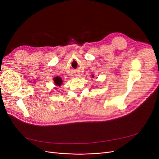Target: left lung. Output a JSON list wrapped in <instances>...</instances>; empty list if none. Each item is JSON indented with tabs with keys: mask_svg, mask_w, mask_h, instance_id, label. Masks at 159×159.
<instances>
[{
	"mask_svg": "<svg viewBox=\"0 0 159 159\" xmlns=\"http://www.w3.org/2000/svg\"><path fill=\"white\" fill-rule=\"evenodd\" d=\"M92 77H93V76H92Z\"/></svg>",
	"mask_w": 159,
	"mask_h": 159,
	"instance_id": "left-lung-1",
	"label": "left lung"
}]
</instances>
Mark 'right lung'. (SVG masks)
Instances as JSON below:
<instances>
[{"label": "right lung", "mask_w": 159, "mask_h": 159, "mask_svg": "<svg viewBox=\"0 0 159 159\" xmlns=\"http://www.w3.org/2000/svg\"><path fill=\"white\" fill-rule=\"evenodd\" d=\"M54 81L56 85L57 86H60L62 84V80L60 78H59V77H56V78H55L54 79Z\"/></svg>", "instance_id": "right-lung-1"}]
</instances>
